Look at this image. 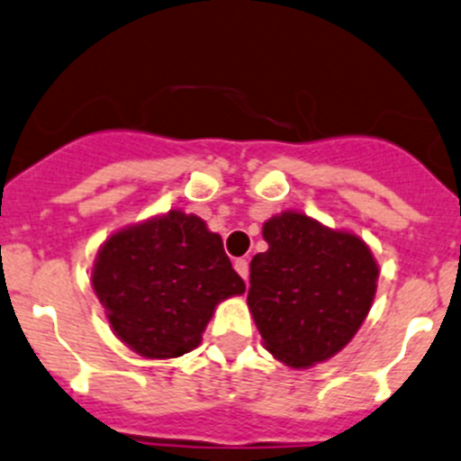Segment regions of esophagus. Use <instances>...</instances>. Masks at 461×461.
Wrapping results in <instances>:
<instances>
[{
  "mask_svg": "<svg viewBox=\"0 0 461 461\" xmlns=\"http://www.w3.org/2000/svg\"><path fill=\"white\" fill-rule=\"evenodd\" d=\"M235 270H237V273H240V277L244 279L246 284H249V273H250V270H249V262H246V259H237V262H235Z\"/></svg>",
  "mask_w": 461,
  "mask_h": 461,
  "instance_id": "esophagus-1",
  "label": "esophagus"
}]
</instances>
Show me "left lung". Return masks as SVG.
I'll list each match as a JSON object with an SVG mask.
<instances>
[{"label":"left lung","mask_w":461,"mask_h":461,"mask_svg":"<svg viewBox=\"0 0 461 461\" xmlns=\"http://www.w3.org/2000/svg\"><path fill=\"white\" fill-rule=\"evenodd\" d=\"M264 240L268 250L250 262L249 308L266 348L293 368L333 357L371 311L373 253L357 235L302 212L266 221Z\"/></svg>","instance_id":"obj_1"}]
</instances>
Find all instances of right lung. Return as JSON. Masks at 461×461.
<instances>
[{
	"mask_svg": "<svg viewBox=\"0 0 461 461\" xmlns=\"http://www.w3.org/2000/svg\"><path fill=\"white\" fill-rule=\"evenodd\" d=\"M93 288L126 346L168 359L199 346L217 303L241 295L246 284L217 232L197 215L170 211L106 240Z\"/></svg>",
	"mask_w": 461,
	"mask_h": 461,
	"instance_id": "add662e5",
	"label": "right lung"
}]
</instances>
